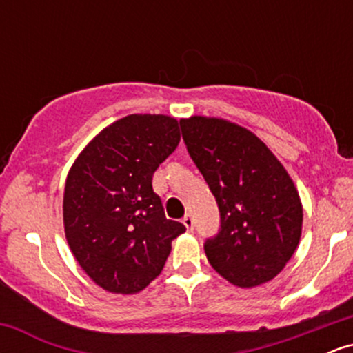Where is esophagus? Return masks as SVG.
<instances>
[{"instance_id":"obj_1","label":"esophagus","mask_w":353,"mask_h":353,"mask_svg":"<svg viewBox=\"0 0 353 353\" xmlns=\"http://www.w3.org/2000/svg\"><path fill=\"white\" fill-rule=\"evenodd\" d=\"M182 224L185 225V228H188V230H192L194 229V219H192V216H184L182 217Z\"/></svg>"}]
</instances>
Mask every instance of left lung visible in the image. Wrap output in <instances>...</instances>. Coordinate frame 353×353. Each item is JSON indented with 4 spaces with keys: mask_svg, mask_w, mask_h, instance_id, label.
<instances>
[{
    "mask_svg": "<svg viewBox=\"0 0 353 353\" xmlns=\"http://www.w3.org/2000/svg\"><path fill=\"white\" fill-rule=\"evenodd\" d=\"M182 137L221 212L205 241L210 265L237 287L272 281L302 234V202L281 161L254 132L219 117L181 121Z\"/></svg>",
    "mask_w": 353,
    "mask_h": 353,
    "instance_id": "left-lung-1",
    "label": "left lung"
}]
</instances>
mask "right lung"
Returning <instances> with one entry per match:
<instances>
[{
    "label": "right lung",
    "instance_id": "right-lung-1",
    "mask_svg": "<svg viewBox=\"0 0 353 353\" xmlns=\"http://www.w3.org/2000/svg\"><path fill=\"white\" fill-rule=\"evenodd\" d=\"M181 141L164 114H131L104 128L70 169L63 221L83 270L112 294H137L161 274L185 228L169 221L152 176Z\"/></svg>",
    "mask_w": 353,
    "mask_h": 353
}]
</instances>
